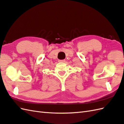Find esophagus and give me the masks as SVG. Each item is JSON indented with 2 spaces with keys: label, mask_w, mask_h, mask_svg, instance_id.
<instances>
[{
  "label": "esophagus",
  "mask_w": 124,
  "mask_h": 124,
  "mask_svg": "<svg viewBox=\"0 0 124 124\" xmlns=\"http://www.w3.org/2000/svg\"><path fill=\"white\" fill-rule=\"evenodd\" d=\"M59 62H65V60H59Z\"/></svg>",
  "instance_id": "esophagus-1"
}]
</instances>
